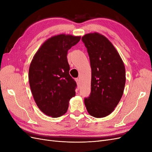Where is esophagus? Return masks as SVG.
I'll return each instance as SVG.
<instances>
[{"instance_id": "1", "label": "esophagus", "mask_w": 152, "mask_h": 152, "mask_svg": "<svg viewBox=\"0 0 152 152\" xmlns=\"http://www.w3.org/2000/svg\"><path fill=\"white\" fill-rule=\"evenodd\" d=\"M75 81L77 82V85L79 86L80 85V80H79V79H78V78H77V79H75Z\"/></svg>"}]
</instances>
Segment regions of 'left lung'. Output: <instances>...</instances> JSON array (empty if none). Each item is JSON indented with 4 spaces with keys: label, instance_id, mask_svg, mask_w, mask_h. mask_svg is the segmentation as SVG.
<instances>
[{
    "label": "left lung",
    "instance_id": "1",
    "mask_svg": "<svg viewBox=\"0 0 152 152\" xmlns=\"http://www.w3.org/2000/svg\"><path fill=\"white\" fill-rule=\"evenodd\" d=\"M88 53L91 67V93L84 98L87 112L91 116L108 115L120 102L126 84L124 63L113 44L98 33L82 37Z\"/></svg>",
    "mask_w": 152,
    "mask_h": 152
}]
</instances>
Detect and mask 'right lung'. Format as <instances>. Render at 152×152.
<instances>
[{"mask_svg": "<svg viewBox=\"0 0 152 152\" xmlns=\"http://www.w3.org/2000/svg\"><path fill=\"white\" fill-rule=\"evenodd\" d=\"M80 37L61 34L52 37L36 53L29 68V83L39 108L52 117L65 114L75 95L77 83L69 74L68 50Z\"/></svg>", "mask_w": 152, "mask_h": 152, "instance_id": "1", "label": "right lung"}]
</instances>
